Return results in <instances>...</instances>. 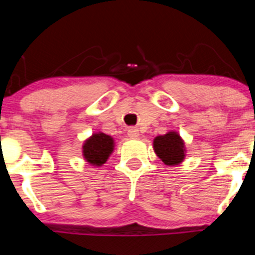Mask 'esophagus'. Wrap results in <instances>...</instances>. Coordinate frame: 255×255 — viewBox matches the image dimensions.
I'll return each instance as SVG.
<instances>
[{
    "instance_id": "1",
    "label": "esophagus",
    "mask_w": 255,
    "mask_h": 255,
    "mask_svg": "<svg viewBox=\"0 0 255 255\" xmlns=\"http://www.w3.org/2000/svg\"><path fill=\"white\" fill-rule=\"evenodd\" d=\"M127 133L129 138H138V135H139V130H138L137 127H129Z\"/></svg>"
}]
</instances>
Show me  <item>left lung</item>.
I'll list each match as a JSON object with an SVG mask.
<instances>
[{
	"mask_svg": "<svg viewBox=\"0 0 255 255\" xmlns=\"http://www.w3.org/2000/svg\"><path fill=\"white\" fill-rule=\"evenodd\" d=\"M153 148L165 165L174 166L185 159V143L177 132H168L154 138Z\"/></svg>",
	"mask_w": 255,
	"mask_h": 255,
	"instance_id": "left-lung-1",
	"label": "left lung"
}]
</instances>
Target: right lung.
<instances>
[{"mask_svg": "<svg viewBox=\"0 0 255 255\" xmlns=\"http://www.w3.org/2000/svg\"><path fill=\"white\" fill-rule=\"evenodd\" d=\"M115 148V140L112 137L99 132L94 133L85 140L82 145V155L85 160L94 166H101L111 155Z\"/></svg>", "mask_w": 255, "mask_h": 255, "instance_id": "add662e5", "label": "right lung"}]
</instances>
